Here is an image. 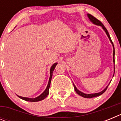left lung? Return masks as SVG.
<instances>
[{
  "instance_id": "8db88e82",
  "label": "left lung",
  "mask_w": 121,
  "mask_h": 121,
  "mask_svg": "<svg viewBox=\"0 0 121 121\" xmlns=\"http://www.w3.org/2000/svg\"><path fill=\"white\" fill-rule=\"evenodd\" d=\"M87 16H88V18H89V19L90 20L91 22H92L94 24H96V25H99V26H102V28L104 30V31H105V33H106L107 35L108 36L109 39H110V42H112V45H113V49H114V50H113V62H115V48H114V45H113V42H112V39H111L110 36V35H109V33H108V32L107 30L106 29V28L105 27L104 25L102 24V22H100V21H99L98 19H97L96 17H95L94 16H93L92 15L90 14H87ZM73 85H74V90H75V91H76V92L79 95H80V96H81L84 97V98H94V97H96V96H100V95H101L102 94H103L104 93L105 91H106V90L107 89V88H108V85L106 88H105L103 91H102L101 92L98 93L85 94V93H82V92H81V91H80L79 90H78L77 89L76 87L75 86V85H74V84H73Z\"/></svg>"
}]
</instances>
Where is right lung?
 I'll use <instances>...</instances> for the list:
<instances>
[{
    "instance_id": "right-lung-1",
    "label": "right lung",
    "mask_w": 121,
    "mask_h": 121,
    "mask_svg": "<svg viewBox=\"0 0 121 121\" xmlns=\"http://www.w3.org/2000/svg\"><path fill=\"white\" fill-rule=\"evenodd\" d=\"M57 63H55L53 65L51 66V69H50V79H49L48 81V84L47 86V88H46L45 90L43 91L40 96H39L38 97L36 98H24V97H22L20 96H17L19 98H20L21 99H23V100H26V101H30V102H38V101H40V100H43L45 98H47L48 95L49 93V88H50V84H51V78H52V76H53V72L54 71V68H55L56 66L57 65Z\"/></svg>"
}]
</instances>
